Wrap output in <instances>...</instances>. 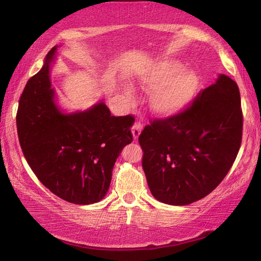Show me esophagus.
<instances>
[{"mask_svg": "<svg viewBox=\"0 0 261 261\" xmlns=\"http://www.w3.org/2000/svg\"><path fill=\"white\" fill-rule=\"evenodd\" d=\"M141 130H142V124L140 123V122L136 121L134 125H132V135H134L135 140H137L138 138H139V136L141 134Z\"/></svg>", "mask_w": 261, "mask_h": 261, "instance_id": "34e87169", "label": "esophagus"}]
</instances>
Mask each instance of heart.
Returning a JSON list of instances; mask_svg holds the SVG:
<instances>
[{
  "mask_svg": "<svg viewBox=\"0 0 261 261\" xmlns=\"http://www.w3.org/2000/svg\"><path fill=\"white\" fill-rule=\"evenodd\" d=\"M141 87H155L150 105L159 115L169 116L184 110L195 96L198 77L195 71L182 69V65L171 58H162L148 65L137 74ZM131 96V91L126 88Z\"/></svg>",
  "mask_w": 261,
  "mask_h": 261,
  "instance_id": "obj_1",
  "label": "heart"
}]
</instances>
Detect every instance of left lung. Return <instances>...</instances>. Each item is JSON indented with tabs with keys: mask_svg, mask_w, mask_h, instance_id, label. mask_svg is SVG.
I'll return each mask as SVG.
<instances>
[{
	"mask_svg": "<svg viewBox=\"0 0 261 261\" xmlns=\"http://www.w3.org/2000/svg\"><path fill=\"white\" fill-rule=\"evenodd\" d=\"M242 125L239 87L226 75L199 92L181 112L151 120L139 143L153 197L188 205L208 195L234 163Z\"/></svg>",
	"mask_w": 261,
	"mask_h": 261,
	"instance_id": "8db88e82",
	"label": "left lung"
}]
</instances>
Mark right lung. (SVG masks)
Segmentation results:
<instances>
[{
  "instance_id": "add662e5",
  "label": "right lung",
  "mask_w": 261,
  "mask_h": 261,
  "mask_svg": "<svg viewBox=\"0 0 261 261\" xmlns=\"http://www.w3.org/2000/svg\"><path fill=\"white\" fill-rule=\"evenodd\" d=\"M57 47L28 81L19 101L16 127L30 168L55 195L69 203H97L109 191L112 169L132 142V115H111L103 102L65 115L54 101L49 68Z\"/></svg>"
}]
</instances>
